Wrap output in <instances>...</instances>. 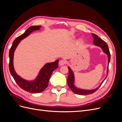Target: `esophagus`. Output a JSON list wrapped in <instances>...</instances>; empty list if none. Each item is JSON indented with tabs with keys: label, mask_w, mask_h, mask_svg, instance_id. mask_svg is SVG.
Returning a JSON list of instances; mask_svg holds the SVG:
<instances>
[{
	"label": "esophagus",
	"mask_w": 122,
	"mask_h": 122,
	"mask_svg": "<svg viewBox=\"0 0 122 122\" xmlns=\"http://www.w3.org/2000/svg\"><path fill=\"white\" fill-rule=\"evenodd\" d=\"M66 64V61L65 60H62L60 61H59V65H60L61 66L65 65Z\"/></svg>",
	"instance_id": "esophagus-1"
}]
</instances>
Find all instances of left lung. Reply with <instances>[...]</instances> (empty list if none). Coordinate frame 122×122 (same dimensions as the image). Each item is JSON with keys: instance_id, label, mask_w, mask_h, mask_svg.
I'll return each instance as SVG.
<instances>
[{"instance_id": "left-lung-1", "label": "left lung", "mask_w": 122, "mask_h": 122, "mask_svg": "<svg viewBox=\"0 0 122 122\" xmlns=\"http://www.w3.org/2000/svg\"><path fill=\"white\" fill-rule=\"evenodd\" d=\"M92 35L93 36V39H94L93 43L94 45L101 47L103 52H104L105 53H106L108 56V66H107V76L105 77V78L103 80V81L100 84V85L98 87L95 88V89L92 90L80 89V88H77L74 86V73L72 71V70L71 69V68H70L69 67H68V68L69 69V76L67 79L68 86L69 87L70 89L71 90V91L73 92V93H74L75 94L77 95H89V94L94 93V92L96 91L98 88L100 87L103 81H104V80L106 78V77L107 76L108 74V65L110 60V54L109 50L108 48V46L107 45V44H106V43L105 41H104L103 40H102L101 38H100L97 35H95L94 34H92Z\"/></svg>"}]
</instances>
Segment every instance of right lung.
I'll use <instances>...</instances> for the list:
<instances>
[{
	"label": "right lung",
	"mask_w": 122,
	"mask_h": 122,
	"mask_svg": "<svg viewBox=\"0 0 122 122\" xmlns=\"http://www.w3.org/2000/svg\"><path fill=\"white\" fill-rule=\"evenodd\" d=\"M41 26H32L29 27L24 34L17 37L13 43L9 51V69L11 75L16 82L21 88L31 93H39L42 92L48 86L49 79L54 70L58 68V60L54 62H49L44 66L41 69L38 76L35 80L28 81L22 78L15 71L13 66V58L15 50L22 40L24 39L32 31L39 30Z\"/></svg>",
	"instance_id": "add662e5"
}]
</instances>
